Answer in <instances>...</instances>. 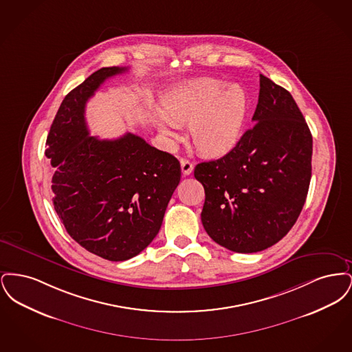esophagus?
I'll return each instance as SVG.
<instances>
[{
    "mask_svg": "<svg viewBox=\"0 0 352 352\" xmlns=\"http://www.w3.org/2000/svg\"><path fill=\"white\" fill-rule=\"evenodd\" d=\"M181 168H182L184 175H190L192 173V170H194V164L191 161L186 160V158H182L181 160Z\"/></svg>",
    "mask_w": 352,
    "mask_h": 352,
    "instance_id": "1",
    "label": "esophagus"
}]
</instances>
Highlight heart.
Instances as JSON below:
<instances>
[{
  "instance_id": "heart-1",
  "label": "heart",
  "mask_w": 352,
  "mask_h": 352,
  "mask_svg": "<svg viewBox=\"0 0 352 352\" xmlns=\"http://www.w3.org/2000/svg\"><path fill=\"white\" fill-rule=\"evenodd\" d=\"M164 113L157 125L168 140L179 137L178 125H190L191 140L206 155H223L240 140L248 112L244 89L215 79H197L179 84L164 100Z\"/></svg>"
}]
</instances>
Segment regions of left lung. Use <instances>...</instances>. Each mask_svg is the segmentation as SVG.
<instances>
[{"label":"left lung","instance_id":"1","mask_svg":"<svg viewBox=\"0 0 352 352\" xmlns=\"http://www.w3.org/2000/svg\"><path fill=\"white\" fill-rule=\"evenodd\" d=\"M252 121L232 151L194 170L206 232L237 253L264 251L292 230L311 178L310 129L290 92L264 75Z\"/></svg>","mask_w":352,"mask_h":352}]
</instances>
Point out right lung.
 <instances>
[{
	"label": "right lung",
	"instance_id": "1",
	"mask_svg": "<svg viewBox=\"0 0 352 352\" xmlns=\"http://www.w3.org/2000/svg\"><path fill=\"white\" fill-rule=\"evenodd\" d=\"M126 69L100 68L74 88L46 141L58 217L78 244L109 261L129 260L151 244L181 181L179 161L140 135H89L87 101L108 78Z\"/></svg>",
	"mask_w": 352,
	"mask_h": 352
}]
</instances>
